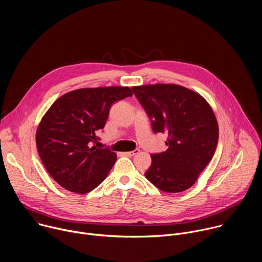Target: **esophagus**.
<instances>
[{"label":"esophagus","instance_id":"1","mask_svg":"<svg viewBox=\"0 0 262 262\" xmlns=\"http://www.w3.org/2000/svg\"><path fill=\"white\" fill-rule=\"evenodd\" d=\"M139 152H140L139 149H135L134 151H127V152H124V155H125V156H128V157H134V156L138 155Z\"/></svg>","mask_w":262,"mask_h":262}]
</instances>
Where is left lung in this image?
<instances>
[{
	"mask_svg": "<svg viewBox=\"0 0 262 262\" xmlns=\"http://www.w3.org/2000/svg\"><path fill=\"white\" fill-rule=\"evenodd\" d=\"M157 133H167L168 149L151 155L145 177L167 193L188 190L211 161L219 125L209 103L197 92L175 84L132 88Z\"/></svg>",
	"mask_w": 262,
	"mask_h": 262,
	"instance_id": "1",
	"label": "left lung"
}]
</instances>
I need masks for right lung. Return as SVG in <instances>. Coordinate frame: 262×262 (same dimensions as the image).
Returning a JSON list of instances; mask_svg holds the SVG:
<instances>
[{
    "label": "right lung",
    "mask_w": 262,
    "mask_h": 262,
    "mask_svg": "<svg viewBox=\"0 0 262 262\" xmlns=\"http://www.w3.org/2000/svg\"><path fill=\"white\" fill-rule=\"evenodd\" d=\"M128 87L83 88L65 93L48 110L36 132V146L50 175L67 191L86 194L106 177L115 152L93 143L113 102L132 96Z\"/></svg>",
    "instance_id": "1"
}]
</instances>
